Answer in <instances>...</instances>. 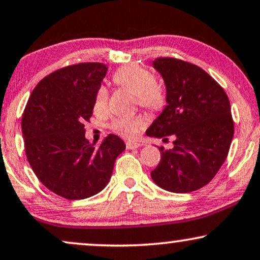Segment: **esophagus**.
Listing matches in <instances>:
<instances>
[{
	"instance_id": "1",
	"label": "esophagus",
	"mask_w": 260,
	"mask_h": 260,
	"mask_svg": "<svg viewBox=\"0 0 260 260\" xmlns=\"http://www.w3.org/2000/svg\"><path fill=\"white\" fill-rule=\"evenodd\" d=\"M141 144L136 143V141H127L126 143V148L127 150H136V148L140 147Z\"/></svg>"
}]
</instances>
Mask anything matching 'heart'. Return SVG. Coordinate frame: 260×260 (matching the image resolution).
<instances>
[{"label":"heart","instance_id":"obj_1","mask_svg":"<svg viewBox=\"0 0 260 260\" xmlns=\"http://www.w3.org/2000/svg\"><path fill=\"white\" fill-rule=\"evenodd\" d=\"M117 85L129 90L136 94L138 103L150 110H159L165 103L162 90L155 84V77L151 71L140 65H127L117 70L113 76ZM108 105V91L101 86L96 92L95 109L102 112ZM145 126V120L140 116H122L113 120L112 129L120 136L126 138L136 137L138 132Z\"/></svg>","mask_w":260,"mask_h":260}]
</instances>
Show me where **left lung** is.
Masks as SVG:
<instances>
[{"mask_svg":"<svg viewBox=\"0 0 260 260\" xmlns=\"http://www.w3.org/2000/svg\"><path fill=\"white\" fill-rule=\"evenodd\" d=\"M153 68L166 88L165 108L146 136H174V148L159 147L153 182L171 192L185 193L212 181L226 160L234 134L224 90L205 70L175 58H157Z\"/></svg>","mask_w":260,"mask_h":260,"instance_id":"obj_1","label":"left lung"}]
</instances>
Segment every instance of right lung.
I'll use <instances>...</instances> for the list:
<instances>
[{
	"label": "right lung",
	"mask_w": 260,
	"mask_h": 260,
	"mask_svg": "<svg viewBox=\"0 0 260 260\" xmlns=\"http://www.w3.org/2000/svg\"><path fill=\"white\" fill-rule=\"evenodd\" d=\"M107 70L102 63H81L52 72L38 83L23 112L30 168L48 190L67 200L88 199L105 189L126 148L115 134L99 147L85 138L84 123Z\"/></svg>",
	"instance_id": "right-lung-1"
}]
</instances>
